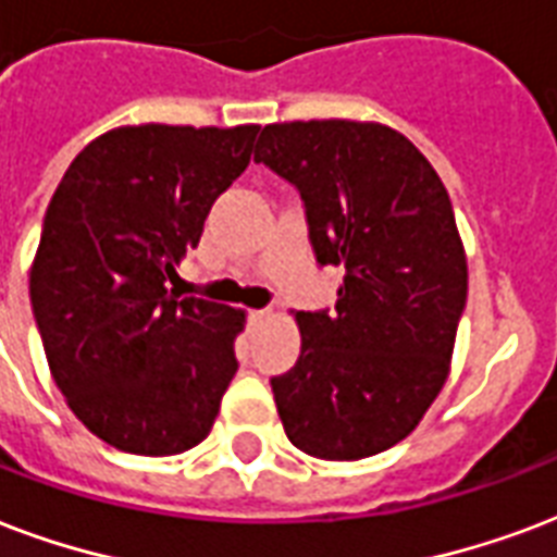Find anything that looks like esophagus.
Wrapping results in <instances>:
<instances>
[{"instance_id": "esophagus-1", "label": "esophagus", "mask_w": 557, "mask_h": 557, "mask_svg": "<svg viewBox=\"0 0 557 557\" xmlns=\"http://www.w3.org/2000/svg\"><path fill=\"white\" fill-rule=\"evenodd\" d=\"M269 315H271V309H250L248 321L250 324H262V321H265Z\"/></svg>"}]
</instances>
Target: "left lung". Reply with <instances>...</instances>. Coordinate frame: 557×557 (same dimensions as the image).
I'll return each instance as SVG.
<instances>
[{"instance_id": "1", "label": "left lung", "mask_w": 557, "mask_h": 557, "mask_svg": "<svg viewBox=\"0 0 557 557\" xmlns=\"http://www.w3.org/2000/svg\"><path fill=\"white\" fill-rule=\"evenodd\" d=\"M257 163L307 207L321 265H342L335 309L297 312L300 356L271 380L288 441L324 461L403 441L449 373L467 260L430 160L380 122L312 119L262 127Z\"/></svg>"}]
</instances>
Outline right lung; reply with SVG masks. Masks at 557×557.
Segmentation results:
<instances>
[{
  "mask_svg": "<svg viewBox=\"0 0 557 557\" xmlns=\"http://www.w3.org/2000/svg\"><path fill=\"white\" fill-rule=\"evenodd\" d=\"M260 125H125L84 148L54 189L32 309L58 388L110 447L177 456L212 430L239 368L242 309L181 297L186 250L248 169Z\"/></svg>",
  "mask_w": 557,
  "mask_h": 557,
  "instance_id": "right-lung-1",
  "label": "right lung"
}]
</instances>
